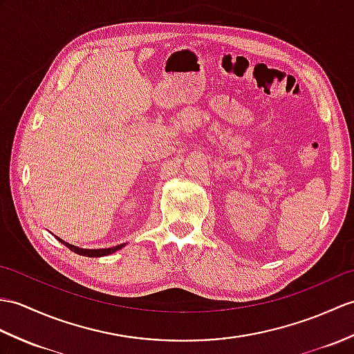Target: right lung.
I'll return each instance as SVG.
<instances>
[{
	"instance_id": "obj_1",
	"label": "right lung",
	"mask_w": 354,
	"mask_h": 354,
	"mask_svg": "<svg viewBox=\"0 0 354 354\" xmlns=\"http://www.w3.org/2000/svg\"><path fill=\"white\" fill-rule=\"evenodd\" d=\"M55 238L60 243H63L66 248L71 249L72 252H75L78 254H83V257H88V258H100V257H105V254H111L116 250H120L123 245H125V244H119V245H114V248H109V249H81V248H77V245H72L69 243L63 241L62 238H59V236H55Z\"/></svg>"
}]
</instances>
